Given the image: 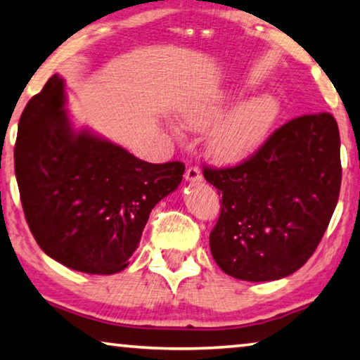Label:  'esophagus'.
<instances>
[{
  "instance_id": "1",
  "label": "esophagus",
  "mask_w": 360,
  "mask_h": 360,
  "mask_svg": "<svg viewBox=\"0 0 360 360\" xmlns=\"http://www.w3.org/2000/svg\"><path fill=\"white\" fill-rule=\"evenodd\" d=\"M186 181L189 182H197V181H202V173L198 167H189L186 169Z\"/></svg>"
}]
</instances>
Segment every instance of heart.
<instances>
[{"label": "heart", "instance_id": "heart-1", "mask_svg": "<svg viewBox=\"0 0 360 360\" xmlns=\"http://www.w3.org/2000/svg\"><path fill=\"white\" fill-rule=\"evenodd\" d=\"M229 101V94L195 99L184 107L182 120L191 128H208L222 116ZM281 110V102L271 93L240 102L210 131V153L222 163H237L248 158L269 138Z\"/></svg>", "mask_w": 360, "mask_h": 360}]
</instances>
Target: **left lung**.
<instances>
[{
  "mask_svg": "<svg viewBox=\"0 0 360 360\" xmlns=\"http://www.w3.org/2000/svg\"><path fill=\"white\" fill-rule=\"evenodd\" d=\"M203 176L222 193L216 264L248 282L287 277L316 252L338 202V124L327 112L296 117L242 163Z\"/></svg>",
  "mask_w": 360,
  "mask_h": 360,
  "instance_id": "obj_1",
  "label": "left lung"
}]
</instances>
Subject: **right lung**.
<instances>
[{
	"mask_svg": "<svg viewBox=\"0 0 360 360\" xmlns=\"http://www.w3.org/2000/svg\"><path fill=\"white\" fill-rule=\"evenodd\" d=\"M53 75L19 120L14 168L27 224L39 248L73 271H123L155 205L181 184L184 163H147L88 129L65 110Z\"/></svg>",
	"mask_w": 360,
	"mask_h": 360,
	"instance_id": "1",
	"label": "right lung"
}]
</instances>
